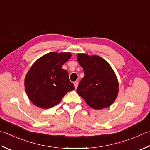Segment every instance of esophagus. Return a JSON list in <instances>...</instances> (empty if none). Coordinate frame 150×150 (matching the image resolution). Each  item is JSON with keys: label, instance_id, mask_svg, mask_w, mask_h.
<instances>
[{"label": "esophagus", "instance_id": "obj_1", "mask_svg": "<svg viewBox=\"0 0 150 150\" xmlns=\"http://www.w3.org/2000/svg\"><path fill=\"white\" fill-rule=\"evenodd\" d=\"M74 85L76 88H77L78 86V81H74Z\"/></svg>", "mask_w": 150, "mask_h": 150}]
</instances>
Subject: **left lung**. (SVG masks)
I'll use <instances>...</instances> for the list:
<instances>
[{
	"mask_svg": "<svg viewBox=\"0 0 150 150\" xmlns=\"http://www.w3.org/2000/svg\"><path fill=\"white\" fill-rule=\"evenodd\" d=\"M77 59L85 73L79 83L78 94L93 109L111 105L118 93V82L111 67L98 56L79 54Z\"/></svg>",
	"mask_w": 150,
	"mask_h": 150,
	"instance_id": "obj_1",
	"label": "left lung"
}]
</instances>
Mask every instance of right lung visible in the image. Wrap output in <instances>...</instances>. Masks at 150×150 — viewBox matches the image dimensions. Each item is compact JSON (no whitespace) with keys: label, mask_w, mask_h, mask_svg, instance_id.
I'll use <instances>...</instances> for the list:
<instances>
[{"label":"right lung","mask_w":150,"mask_h":150,"mask_svg":"<svg viewBox=\"0 0 150 150\" xmlns=\"http://www.w3.org/2000/svg\"><path fill=\"white\" fill-rule=\"evenodd\" d=\"M71 57V53L50 52L33 64L26 76L24 85L33 104L50 108L58 104L67 92L74 89L68 72L62 69Z\"/></svg>","instance_id":"right-lung-1"}]
</instances>
